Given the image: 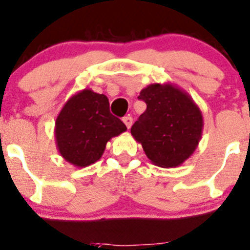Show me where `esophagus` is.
I'll return each mask as SVG.
<instances>
[{
  "instance_id": "34e87169",
  "label": "esophagus",
  "mask_w": 250,
  "mask_h": 250,
  "mask_svg": "<svg viewBox=\"0 0 250 250\" xmlns=\"http://www.w3.org/2000/svg\"><path fill=\"white\" fill-rule=\"evenodd\" d=\"M123 123H125V127L128 128V129H129L130 127H132V123H133V118L130 117V116H125V117H123Z\"/></svg>"
}]
</instances>
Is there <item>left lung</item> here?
<instances>
[{
    "instance_id": "left-lung-1",
    "label": "left lung",
    "mask_w": 250,
    "mask_h": 250,
    "mask_svg": "<svg viewBox=\"0 0 250 250\" xmlns=\"http://www.w3.org/2000/svg\"><path fill=\"white\" fill-rule=\"evenodd\" d=\"M146 110L130 133L155 166L183 165L197 148L203 132L202 111L192 98L172 83H153L141 89Z\"/></svg>"
}]
</instances>
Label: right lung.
<instances>
[{"label":"right lung","instance_id":"add662e5","mask_svg":"<svg viewBox=\"0 0 250 250\" xmlns=\"http://www.w3.org/2000/svg\"><path fill=\"white\" fill-rule=\"evenodd\" d=\"M125 130V123L110 112L106 95L85 88L60 110L54 137L62 157L75 167L84 168L99 161L107 141Z\"/></svg>","mask_w":250,"mask_h":250}]
</instances>
